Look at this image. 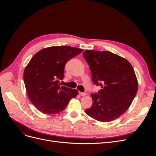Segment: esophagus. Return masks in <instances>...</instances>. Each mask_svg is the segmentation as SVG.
<instances>
[{
	"label": "esophagus",
	"instance_id": "obj_1",
	"mask_svg": "<svg viewBox=\"0 0 156 156\" xmlns=\"http://www.w3.org/2000/svg\"><path fill=\"white\" fill-rule=\"evenodd\" d=\"M87 94V93H84V92H79V95L81 96H86Z\"/></svg>",
	"mask_w": 156,
	"mask_h": 156
}]
</instances>
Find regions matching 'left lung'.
<instances>
[{"label": "left lung", "mask_w": 156, "mask_h": 156, "mask_svg": "<svg viewBox=\"0 0 156 156\" xmlns=\"http://www.w3.org/2000/svg\"><path fill=\"white\" fill-rule=\"evenodd\" d=\"M94 84L101 87L91 94L92 105L85 110L103 122L114 120L128 109L138 90L135 71L128 60L109 51L87 50L83 53Z\"/></svg>", "instance_id": "left-lung-1"}]
</instances>
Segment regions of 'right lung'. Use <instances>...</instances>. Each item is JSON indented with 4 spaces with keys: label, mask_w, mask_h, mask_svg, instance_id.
I'll return each mask as SVG.
<instances>
[{
    "label": "right lung",
    "mask_w": 156,
    "mask_h": 156,
    "mask_svg": "<svg viewBox=\"0 0 156 156\" xmlns=\"http://www.w3.org/2000/svg\"><path fill=\"white\" fill-rule=\"evenodd\" d=\"M83 49L70 46H53L36 53L26 66L23 79L28 97L44 114L62 112L78 90L60 86L64 79V66L69 60Z\"/></svg>",
    "instance_id": "1"
}]
</instances>
